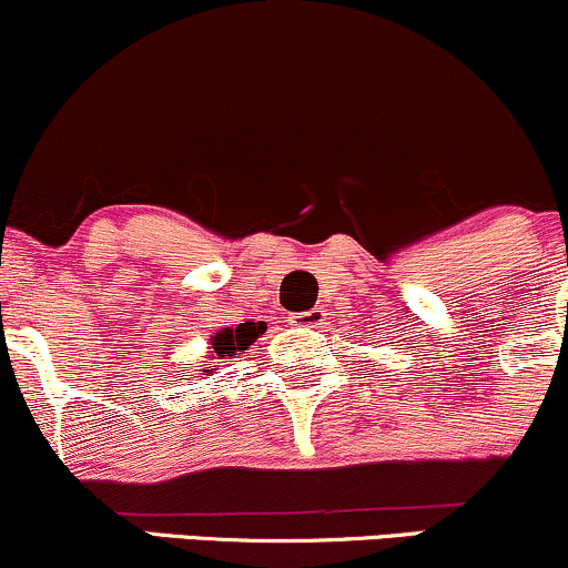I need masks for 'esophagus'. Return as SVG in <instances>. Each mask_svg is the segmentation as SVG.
Wrapping results in <instances>:
<instances>
[{
    "label": "esophagus",
    "mask_w": 568,
    "mask_h": 568,
    "mask_svg": "<svg viewBox=\"0 0 568 568\" xmlns=\"http://www.w3.org/2000/svg\"><path fill=\"white\" fill-rule=\"evenodd\" d=\"M323 321H326V310L323 307H313V310H307V313L291 315V323H294V326H302V328H321Z\"/></svg>",
    "instance_id": "34e87169"
}]
</instances>
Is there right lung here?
<instances>
[{
    "label": "right lung",
    "mask_w": 568,
    "mask_h": 568,
    "mask_svg": "<svg viewBox=\"0 0 568 568\" xmlns=\"http://www.w3.org/2000/svg\"><path fill=\"white\" fill-rule=\"evenodd\" d=\"M255 336H258V334H255L253 326H240L236 332H229V328H226V332L213 336V353L236 355L240 351H245L251 342H255ZM204 372H210V366Z\"/></svg>",
    "instance_id": "obj_1"
}]
</instances>
